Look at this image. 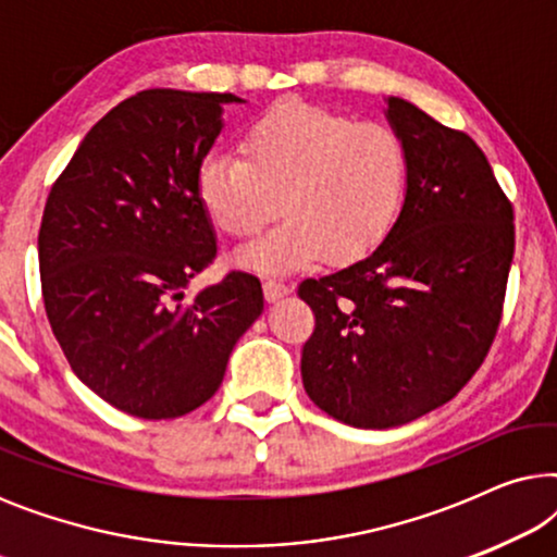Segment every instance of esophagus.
<instances>
[{"label": "esophagus", "instance_id": "esophagus-1", "mask_svg": "<svg viewBox=\"0 0 557 557\" xmlns=\"http://www.w3.org/2000/svg\"><path fill=\"white\" fill-rule=\"evenodd\" d=\"M263 294H265V299H269V301H278V299H284L286 294H292V286L284 284V281L265 278L263 281Z\"/></svg>", "mask_w": 557, "mask_h": 557}]
</instances>
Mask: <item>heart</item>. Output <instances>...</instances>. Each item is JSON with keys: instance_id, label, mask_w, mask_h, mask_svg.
I'll return each mask as SVG.
<instances>
[{"instance_id": "obj_1", "label": "heart", "mask_w": 557, "mask_h": 557, "mask_svg": "<svg viewBox=\"0 0 557 557\" xmlns=\"http://www.w3.org/2000/svg\"><path fill=\"white\" fill-rule=\"evenodd\" d=\"M243 157H205L197 195L212 223L235 240L253 238L240 263L263 273L362 261L391 238L406 205L410 157L400 134L380 121L304 101L271 106L243 128Z\"/></svg>"}]
</instances>
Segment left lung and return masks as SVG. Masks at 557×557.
I'll return each mask as SVG.
<instances>
[{
	"instance_id": "left-lung-1",
	"label": "left lung",
	"mask_w": 557,
	"mask_h": 557,
	"mask_svg": "<svg viewBox=\"0 0 557 557\" xmlns=\"http://www.w3.org/2000/svg\"><path fill=\"white\" fill-rule=\"evenodd\" d=\"M387 119L410 157L398 225L372 256L299 284L314 311L304 391L357 429L416 421L469 383L515 256L512 202L479 144L403 98H387Z\"/></svg>"
}]
</instances>
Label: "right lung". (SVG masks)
I'll use <instances>...</instances> for the list:
<instances>
[{
    "label": "right lung",
    "mask_w": 557,
    "mask_h": 557,
    "mask_svg": "<svg viewBox=\"0 0 557 557\" xmlns=\"http://www.w3.org/2000/svg\"><path fill=\"white\" fill-rule=\"evenodd\" d=\"M233 94L141 90L86 134L45 202V314L67 364L113 408L166 421L200 408L261 317L253 273L187 299L218 256L197 172Z\"/></svg>",
    "instance_id": "right-lung-1"
}]
</instances>
